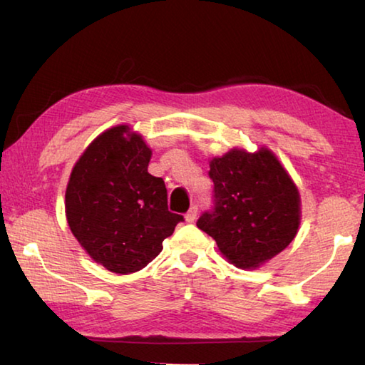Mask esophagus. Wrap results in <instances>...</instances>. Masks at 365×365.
<instances>
[{
	"label": "esophagus",
	"mask_w": 365,
	"mask_h": 365,
	"mask_svg": "<svg viewBox=\"0 0 365 365\" xmlns=\"http://www.w3.org/2000/svg\"><path fill=\"white\" fill-rule=\"evenodd\" d=\"M196 215H197V206L193 205V206L188 209V212L185 214V219H187V222H195Z\"/></svg>",
	"instance_id": "34e87169"
}]
</instances>
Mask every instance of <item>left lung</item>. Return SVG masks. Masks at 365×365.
I'll list each match as a JSON object with an SVG mask.
<instances>
[{
  "label": "left lung",
  "instance_id": "8db88e82",
  "mask_svg": "<svg viewBox=\"0 0 365 365\" xmlns=\"http://www.w3.org/2000/svg\"><path fill=\"white\" fill-rule=\"evenodd\" d=\"M214 207L196 225L212 237L228 261L256 269L293 242L301 220L296 185L267 148L228 151L209 164Z\"/></svg>",
  "mask_w": 365,
  "mask_h": 365
}]
</instances>
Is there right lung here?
<instances>
[{
    "mask_svg": "<svg viewBox=\"0 0 365 365\" xmlns=\"http://www.w3.org/2000/svg\"><path fill=\"white\" fill-rule=\"evenodd\" d=\"M151 150L128 125L96 137L73 165L66 217L93 261L114 274L146 267L183 215L168 207L163 178L148 172Z\"/></svg>",
    "mask_w": 365,
    "mask_h": 365,
    "instance_id": "obj_1",
    "label": "right lung"
}]
</instances>
